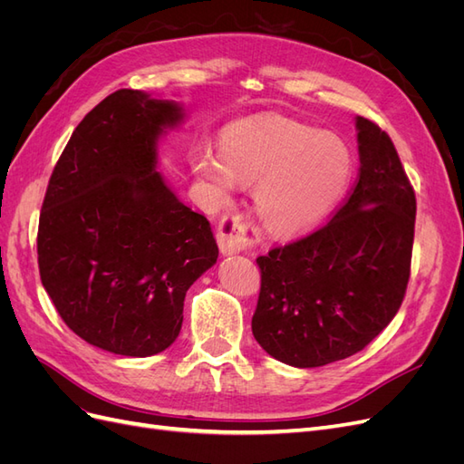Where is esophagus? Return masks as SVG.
I'll return each instance as SVG.
<instances>
[{
	"instance_id": "34e87169",
	"label": "esophagus",
	"mask_w": 464,
	"mask_h": 464,
	"mask_svg": "<svg viewBox=\"0 0 464 464\" xmlns=\"http://www.w3.org/2000/svg\"><path fill=\"white\" fill-rule=\"evenodd\" d=\"M257 240V230L240 215H227L217 228V242L224 256L240 254Z\"/></svg>"
}]
</instances>
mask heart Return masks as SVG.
Segmentation results:
<instances>
[{"mask_svg":"<svg viewBox=\"0 0 464 464\" xmlns=\"http://www.w3.org/2000/svg\"><path fill=\"white\" fill-rule=\"evenodd\" d=\"M193 172L208 201L227 205L237 184L254 186L257 215L275 234L314 228L336 207L354 172L344 139L280 116L228 125L220 152L201 147Z\"/></svg>","mask_w":464,"mask_h":464,"instance_id":"heart-1","label":"heart"}]
</instances>
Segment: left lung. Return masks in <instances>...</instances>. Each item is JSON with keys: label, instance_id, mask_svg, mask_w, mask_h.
Segmentation results:
<instances>
[{"label": "left lung", "instance_id": "8db88e82", "mask_svg": "<svg viewBox=\"0 0 464 464\" xmlns=\"http://www.w3.org/2000/svg\"><path fill=\"white\" fill-rule=\"evenodd\" d=\"M358 179L336 213L257 257L251 331L266 354L319 368L366 348L397 315L411 278L416 193L391 137L356 118Z\"/></svg>", "mask_w": 464, "mask_h": 464}]
</instances>
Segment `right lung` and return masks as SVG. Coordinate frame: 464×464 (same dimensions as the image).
I'll use <instances>...</instances> for the list:
<instances>
[{"instance_id": "obj_1", "label": "right lung", "mask_w": 464, "mask_h": 464, "mask_svg": "<svg viewBox=\"0 0 464 464\" xmlns=\"http://www.w3.org/2000/svg\"><path fill=\"white\" fill-rule=\"evenodd\" d=\"M176 102L120 89L77 125L38 220L40 280L65 325L108 353L145 358L179 334L188 288L218 257L208 220L157 166Z\"/></svg>"}]
</instances>
